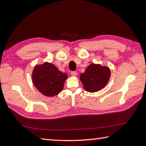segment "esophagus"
Masks as SVG:
<instances>
[{
  "instance_id": "esophagus-1",
  "label": "esophagus",
  "mask_w": 146,
  "mask_h": 146,
  "mask_svg": "<svg viewBox=\"0 0 146 146\" xmlns=\"http://www.w3.org/2000/svg\"><path fill=\"white\" fill-rule=\"evenodd\" d=\"M70 74H71V76H72L75 77V76H77V72H76V71H72V72H71V73H70Z\"/></svg>"
}]
</instances>
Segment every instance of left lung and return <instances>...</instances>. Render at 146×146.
I'll list each match as a JSON object with an SVG mask.
<instances>
[{"label": "left lung", "mask_w": 146, "mask_h": 146, "mask_svg": "<svg viewBox=\"0 0 146 146\" xmlns=\"http://www.w3.org/2000/svg\"><path fill=\"white\" fill-rule=\"evenodd\" d=\"M111 76L110 69L107 66L91 64L80 74V81L83 88L90 92H94L104 88Z\"/></svg>", "instance_id": "8db88e82"}]
</instances>
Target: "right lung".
Listing matches in <instances>:
<instances>
[{"label":"right lung","mask_w":146,"mask_h":146,"mask_svg":"<svg viewBox=\"0 0 146 146\" xmlns=\"http://www.w3.org/2000/svg\"><path fill=\"white\" fill-rule=\"evenodd\" d=\"M32 81L36 89L47 97L58 95L63 90L67 74L48 62L36 65L32 72Z\"/></svg>","instance_id":"obj_1"}]
</instances>
